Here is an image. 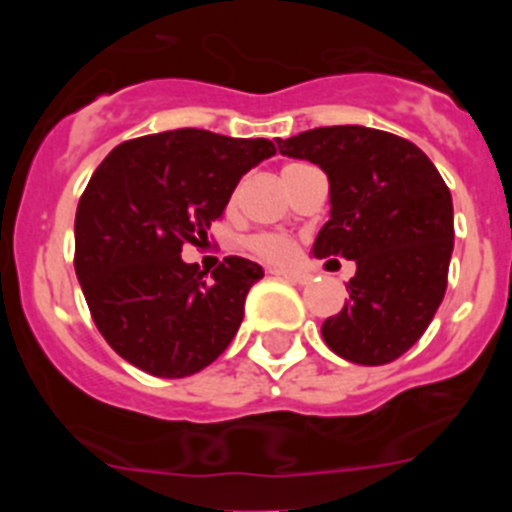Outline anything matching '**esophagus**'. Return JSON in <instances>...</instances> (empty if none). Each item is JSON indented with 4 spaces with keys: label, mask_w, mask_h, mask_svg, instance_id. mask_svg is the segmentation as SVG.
Masks as SVG:
<instances>
[{
    "label": "esophagus",
    "mask_w": 512,
    "mask_h": 512,
    "mask_svg": "<svg viewBox=\"0 0 512 512\" xmlns=\"http://www.w3.org/2000/svg\"><path fill=\"white\" fill-rule=\"evenodd\" d=\"M270 275L285 277V280H289V282H297V285H307V282H309V275H304V272H297V270H282V267H272Z\"/></svg>",
    "instance_id": "1"
}]
</instances>
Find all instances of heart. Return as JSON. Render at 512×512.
I'll return each instance as SVG.
<instances>
[{
	"label": "heart",
	"mask_w": 512,
	"mask_h": 512,
	"mask_svg": "<svg viewBox=\"0 0 512 512\" xmlns=\"http://www.w3.org/2000/svg\"><path fill=\"white\" fill-rule=\"evenodd\" d=\"M247 247L267 262H287L294 252V242L285 235H275V232H262V235L250 237Z\"/></svg>",
	"instance_id": "1"
}]
</instances>
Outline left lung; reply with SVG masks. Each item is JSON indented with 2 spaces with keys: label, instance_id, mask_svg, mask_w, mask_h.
Returning <instances> with one entry per match:
<instances>
[{
  "label": "left lung",
  "instance_id": "left-lung-1",
  "mask_svg": "<svg viewBox=\"0 0 512 512\" xmlns=\"http://www.w3.org/2000/svg\"><path fill=\"white\" fill-rule=\"evenodd\" d=\"M282 156L309 160L329 178V220L314 257L356 262L349 302L324 319L342 359L389 364L431 324L448 285L453 200L421 148L366 126H327L277 138Z\"/></svg>",
  "mask_w": 512,
  "mask_h": 512
}]
</instances>
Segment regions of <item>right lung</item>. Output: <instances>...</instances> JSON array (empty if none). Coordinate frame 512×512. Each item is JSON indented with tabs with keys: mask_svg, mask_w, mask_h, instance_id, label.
I'll return each mask as SVG.
<instances>
[{
	"mask_svg": "<svg viewBox=\"0 0 512 512\" xmlns=\"http://www.w3.org/2000/svg\"><path fill=\"white\" fill-rule=\"evenodd\" d=\"M272 156L267 138L178 128L121 143L94 170L76 208L74 267L98 332L128 364L183 379L232 342L265 272L225 257L205 280L180 252L208 237L242 175Z\"/></svg>",
	"mask_w": 512,
	"mask_h": 512,
	"instance_id": "add662e5",
	"label": "right lung"
}]
</instances>
